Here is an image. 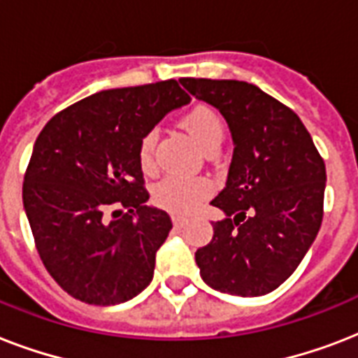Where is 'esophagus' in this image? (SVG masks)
Wrapping results in <instances>:
<instances>
[{"mask_svg":"<svg viewBox=\"0 0 358 358\" xmlns=\"http://www.w3.org/2000/svg\"><path fill=\"white\" fill-rule=\"evenodd\" d=\"M185 223V217L178 215V213H173V224L174 227H184Z\"/></svg>","mask_w":358,"mask_h":358,"instance_id":"obj_1","label":"esophagus"}]
</instances>
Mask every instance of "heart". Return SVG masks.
I'll use <instances>...</instances> for the list:
<instances>
[{
    "label": "heart",
    "instance_id": "1",
    "mask_svg": "<svg viewBox=\"0 0 358 358\" xmlns=\"http://www.w3.org/2000/svg\"><path fill=\"white\" fill-rule=\"evenodd\" d=\"M180 126L204 152L217 150L219 143L223 141V120L215 109L204 103H199L189 111H185L184 117L180 119ZM154 146H156V131H148L143 135L137 157L145 173H150L154 169ZM208 193H210V184L206 180L167 176L162 182H157L152 191V199L163 210L174 213H189L199 206L202 199H206Z\"/></svg>",
    "mask_w": 358,
    "mask_h": 358
}]
</instances>
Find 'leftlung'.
<instances>
[{"mask_svg": "<svg viewBox=\"0 0 358 358\" xmlns=\"http://www.w3.org/2000/svg\"><path fill=\"white\" fill-rule=\"evenodd\" d=\"M193 96L219 109L234 154L212 241L195 252L213 289L258 297L277 289L310 249L323 219L325 163L305 124L252 83L182 78Z\"/></svg>", "mask_w": 358, "mask_h": 358, "instance_id": "1", "label": "left lung"}]
</instances>
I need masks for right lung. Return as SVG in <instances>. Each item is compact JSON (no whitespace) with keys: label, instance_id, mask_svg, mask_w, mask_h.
<instances>
[{"label":"right lung","instance_id":"right-lung-1","mask_svg":"<svg viewBox=\"0 0 358 358\" xmlns=\"http://www.w3.org/2000/svg\"><path fill=\"white\" fill-rule=\"evenodd\" d=\"M189 100L174 80L109 89L63 109L36 137L24 210L42 264L74 299L119 305L150 284L173 223L146 206L137 150L143 135ZM117 206L127 213L108 224L105 212Z\"/></svg>","mask_w":358,"mask_h":358}]
</instances>
